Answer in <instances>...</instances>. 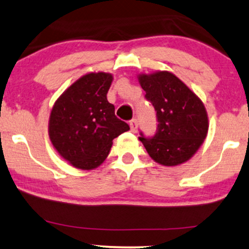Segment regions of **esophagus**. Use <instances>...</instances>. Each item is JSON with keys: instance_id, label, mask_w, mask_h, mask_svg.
Wrapping results in <instances>:
<instances>
[{"instance_id": "1", "label": "esophagus", "mask_w": 249, "mask_h": 249, "mask_svg": "<svg viewBox=\"0 0 249 249\" xmlns=\"http://www.w3.org/2000/svg\"><path fill=\"white\" fill-rule=\"evenodd\" d=\"M129 125H130V129L133 133H136L137 131V128H139V122H137L136 119H133L131 121L129 122Z\"/></svg>"}]
</instances>
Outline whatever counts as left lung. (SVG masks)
<instances>
[{"instance_id": "1", "label": "left lung", "mask_w": 249, "mask_h": 249, "mask_svg": "<svg viewBox=\"0 0 249 249\" xmlns=\"http://www.w3.org/2000/svg\"><path fill=\"white\" fill-rule=\"evenodd\" d=\"M145 98L157 110L158 130L152 139L140 137L149 156L164 166L189 160L204 142L209 129L207 109L174 73L158 70L137 76Z\"/></svg>"}]
</instances>
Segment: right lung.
I'll list each match as a JSON object with an SVG mask.
<instances>
[{"label": "right lung", "instance_id": "right-lung-1", "mask_svg": "<svg viewBox=\"0 0 249 249\" xmlns=\"http://www.w3.org/2000/svg\"><path fill=\"white\" fill-rule=\"evenodd\" d=\"M113 82L109 72L83 75L57 98L51 110L48 136L56 152L79 170H94L103 164L113 140L129 125L115 116L107 100Z\"/></svg>", "mask_w": 249, "mask_h": 249}]
</instances>
